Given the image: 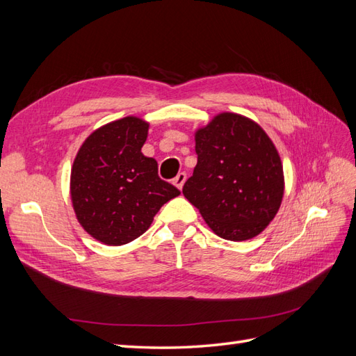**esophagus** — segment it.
Masks as SVG:
<instances>
[{
  "label": "esophagus",
  "mask_w": 356,
  "mask_h": 356,
  "mask_svg": "<svg viewBox=\"0 0 356 356\" xmlns=\"http://www.w3.org/2000/svg\"><path fill=\"white\" fill-rule=\"evenodd\" d=\"M186 179H187V175H186V172H179V174L174 178V184L181 190L182 188V186H184V182H186Z\"/></svg>",
  "instance_id": "esophagus-1"
}]
</instances>
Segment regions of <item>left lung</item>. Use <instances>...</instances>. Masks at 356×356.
<instances>
[{"label": "left lung", "instance_id": "1", "mask_svg": "<svg viewBox=\"0 0 356 356\" xmlns=\"http://www.w3.org/2000/svg\"><path fill=\"white\" fill-rule=\"evenodd\" d=\"M197 165L182 193L215 234L246 241L281 207L284 169L272 139L255 122L222 113L196 132Z\"/></svg>", "mask_w": 356, "mask_h": 356}]
</instances>
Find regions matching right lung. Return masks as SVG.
I'll use <instances>...</instances> for the list:
<instances>
[{
  "label": "right lung",
  "instance_id": "right-lung-1",
  "mask_svg": "<svg viewBox=\"0 0 356 356\" xmlns=\"http://www.w3.org/2000/svg\"><path fill=\"white\" fill-rule=\"evenodd\" d=\"M148 123L124 117L86 139L71 169V199L81 227L105 245L139 238L179 190L157 174V161L141 148Z\"/></svg>",
  "mask_w": 356,
  "mask_h": 356
}]
</instances>
